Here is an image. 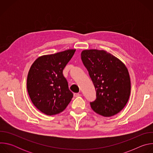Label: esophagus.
<instances>
[{"mask_svg":"<svg viewBox=\"0 0 153 153\" xmlns=\"http://www.w3.org/2000/svg\"><path fill=\"white\" fill-rule=\"evenodd\" d=\"M74 96L75 97H77L81 96V94H79V93H74Z\"/></svg>","mask_w":153,"mask_h":153,"instance_id":"esophagus-1","label":"esophagus"}]
</instances>
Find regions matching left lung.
<instances>
[{
    "label": "left lung",
    "instance_id": "left-lung-1",
    "mask_svg": "<svg viewBox=\"0 0 153 153\" xmlns=\"http://www.w3.org/2000/svg\"><path fill=\"white\" fill-rule=\"evenodd\" d=\"M81 59L96 90V99L90 103L93 110L103 117L116 115L130 96V77L125 65L104 50H83Z\"/></svg>",
    "mask_w": 153,
    "mask_h": 153
}]
</instances>
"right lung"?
I'll return each mask as SVG.
<instances>
[{
    "label": "right lung",
    "instance_id": "add662e5",
    "mask_svg": "<svg viewBox=\"0 0 153 153\" xmlns=\"http://www.w3.org/2000/svg\"><path fill=\"white\" fill-rule=\"evenodd\" d=\"M75 51L70 49L40 56L29 70L27 82L29 96L34 105L46 115L62 112L73 97L62 72Z\"/></svg>",
    "mask_w": 153,
    "mask_h": 153
}]
</instances>
